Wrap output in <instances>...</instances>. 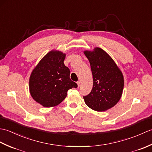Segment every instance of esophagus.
Listing matches in <instances>:
<instances>
[{
	"label": "esophagus",
	"instance_id": "esophagus-1",
	"mask_svg": "<svg viewBox=\"0 0 152 152\" xmlns=\"http://www.w3.org/2000/svg\"><path fill=\"white\" fill-rule=\"evenodd\" d=\"M77 84H78V87H80V86H81V82H80V81H78V82H77Z\"/></svg>",
	"mask_w": 152,
	"mask_h": 152
}]
</instances>
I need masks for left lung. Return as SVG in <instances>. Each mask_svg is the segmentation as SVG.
Masks as SVG:
<instances>
[{
    "label": "left lung",
    "mask_w": 152,
    "mask_h": 152,
    "mask_svg": "<svg viewBox=\"0 0 152 152\" xmlns=\"http://www.w3.org/2000/svg\"><path fill=\"white\" fill-rule=\"evenodd\" d=\"M91 66L93 86L89 94L83 96L86 104L97 112L106 111L120 99L124 86L122 72L111 57L101 48L85 51Z\"/></svg>",
    "instance_id": "obj_1"
}]
</instances>
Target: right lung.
Masks as SVG:
<instances>
[{
  "mask_svg": "<svg viewBox=\"0 0 152 152\" xmlns=\"http://www.w3.org/2000/svg\"><path fill=\"white\" fill-rule=\"evenodd\" d=\"M66 55L59 51L48 53L34 68L29 79V90L35 101L44 107H53L66 98L68 90L76 88L64 65Z\"/></svg>",
  "mask_w": 152,
  "mask_h": 152,
  "instance_id": "add662e5",
  "label": "right lung"
}]
</instances>
